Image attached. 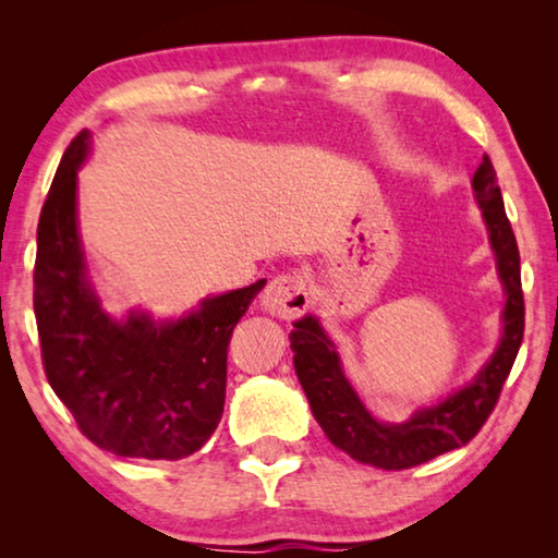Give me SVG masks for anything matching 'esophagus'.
Wrapping results in <instances>:
<instances>
[{
	"label": "esophagus",
	"instance_id": "esophagus-1",
	"mask_svg": "<svg viewBox=\"0 0 558 558\" xmlns=\"http://www.w3.org/2000/svg\"><path fill=\"white\" fill-rule=\"evenodd\" d=\"M310 305H313V298H310L307 278L300 270L280 272L263 292V307L280 319H295L307 313Z\"/></svg>",
	"mask_w": 558,
	"mask_h": 558
}]
</instances>
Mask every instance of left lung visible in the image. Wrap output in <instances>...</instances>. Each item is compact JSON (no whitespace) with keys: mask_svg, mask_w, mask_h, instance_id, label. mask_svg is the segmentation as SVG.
Instances as JSON below:
<instances>
[{"mask_svg":"<svg viewBox=\"0 0 558 558\" xmlns=\"http://www.w3.org/2000/svg\"><path fill=\"white\" fill-rule=\"evenodd\" d=\"M472 189L483 206L489 243L497 256V270L507 290L505 335L489 364L465 389L448 396L446 401L423 409L401 426H389L372 418L349 381L335 347L325 337L315 317H302L290 335L295 356V374L313 409L315 421L332 446L344 450L362 465L379 470H409L433 458L465 446L485 426L502 393L519 347L524 337V292L522 268H519L517 239L505 214L502 192L497 186V172L489 157H483L472 177Z\"/></svg>","mask_w":558,"mask_h":558,"instance_id":"left-lung-1","label":"left lung"}]
</instances>
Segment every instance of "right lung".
<instances>
[{"mask_svg":"<svg viewBox=\"0 0 558 558\" xmlns=\"http://www.w3.org/2000/svg\"><path fill=\"white\" fill-rule=\"evenodd\" d=\"M88 145L81 130L65 147L36 233L34 313L46 379L100 450L186 458L219 426L231 332L266 280L204 300L177 323L108 317L88 286L75 223V172Z\"/></svg>","mask_w":558,"mask_h":558,"instance_id":"right-lung-1","label":"right lung"}]
</instances>
